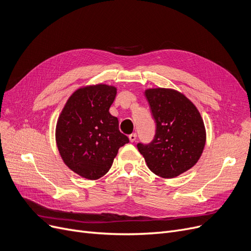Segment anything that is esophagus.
I'll return each mask as SVG.
<instances>
[{
    "mask_svg": "<svg viewBox=\"0 0 251 251\" xmlns=\"http://www.w3.org/2000/svg\"><path fill=\"white\" fill-rule=\"evenodd\" d=\"M128 139H129V141H130V142H135V141H136V139H137V134H136V133L130 134V135L128 136Z\"/></svg>",
    "mask_w": 251,
    "mask_h": 251,
    "instance_id": "1",
    "label": "esophagus"
}]
</instances>
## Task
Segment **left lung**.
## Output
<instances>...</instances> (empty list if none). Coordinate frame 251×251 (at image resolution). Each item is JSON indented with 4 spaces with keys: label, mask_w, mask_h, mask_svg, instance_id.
<instances>
[{
    "label": "left lung",
    "mask_w": 251,
    "mask_h": 251,
    "mask_svg": "<svg viewBox=\"0 0 251 251\" xmlns=\"http://www.w3.org/2000/svg\"><path fill=\"white\" fill-rule=\"evenodd\" d=\"M145 97L156 132L149 144L139 143L138 150L152 173L165 178L176 177L193 168L203 152V119L196 106L176 90L148 89Z\"/></svg>",
    "instance_id": "8db88e82"
}]
</instances>
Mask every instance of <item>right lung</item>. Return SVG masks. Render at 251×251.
I'll use <instances>...</instances> for the list:
<instances>
[{
    "instance_id": "1",
    "label": "right lung",
    "mask_w": 251,
    "mask_h": 251,
    "mask_svg": "<svg viewBox=\"0 0 251 251\" xmlns=\"http://www.w3.org/2000/svg\"><path fill=\"white\" fill-rule=\"evenodd\" d=\"M116 88L99 83L76 90L59 115L56 144L68 168L88 180L108 173L118 149L129 142L109 108Z\"/></svg>"
}]
</instances>
